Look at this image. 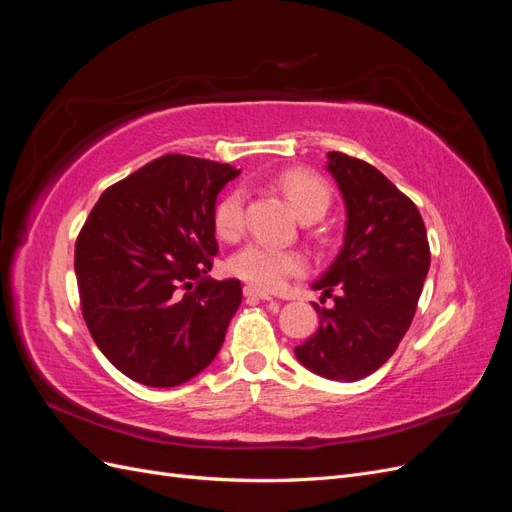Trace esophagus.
I'll use <instances>...</instances> for the list:
<instances>
[{
  "instance_id": "34e87169",
  "label": "esophagus",
  "mask_w": 512,
  "mask_h": 512,
  "mask_svg": "<svg viewBox=\"0 0 512 512\" xmlns=\"http://www.w3.org/2000/svg\"><path fill=\"white\" fill-rule=\"evenodd\" d=\"M243 294L247 299H260V301H273V297L269 292H265V290H260V288H256V286H245L243 288Z\"/></svg>"
}]
</instances>
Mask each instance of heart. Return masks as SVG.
<instances>
[{"instance_id": "b5f03b06", "label": "heart", "mask_w": 512, "mask_h": 512, "mask_svg": "<svg viewBox=\"0 0 512 512\" xmlns=\"http://www.w3.org/2000/svg\"><path fill=\"white\" fill-rule=\"evenodd\" d=\"M275 185L282 190L294 213L301 220H318L331 205V188L320 175L305 168H288L277 175ZM213 226L222 239H237L245 226V194L230 188L220 196L213 209ZM307 267L305 256L294 250H282L271 243L254 241L230 258V271L241 280L262 290H280L290 277L301 275Z\"/></svg>"}]
</instances>
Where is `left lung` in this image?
Segmentation results:
<instances>
[{"instance_id": "left-lung-1", "label": "left lung", "mask_w": 512, "mask_h": 512, "mask_svg": "<svg viewBox=\"0 0 512 512\" xmlns=\"http://www.w3.org/2000/svg\"><path fill=\"white\" fill-rule=\"evenodd\" d=\"M327 168L348 222L342 252L314 290L335 305L314 303L318 329L294 354L318 376L352 382L389 361L408 333L431 254L421 213L378 168L342 151L329 153Z\"/></svg>"}]
</instances>
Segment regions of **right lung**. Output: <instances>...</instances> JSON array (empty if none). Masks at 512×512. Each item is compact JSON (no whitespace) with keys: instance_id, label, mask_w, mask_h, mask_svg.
<instances>
[{"instance_id":"right-lung-1","label":"right lung","mask_w":512,"mask_h":512,"mask_svg":"<svg viewBox=\"0 0 512 512\" xmlns=\"http://www.w3.org/2000/svg\"><path fill=\"white\" fill-rule=\"evenodd\" d=\"M239 170L166 153L106 188L74 247L87 329L121 374L177 386L224 344L239 280L205 277L218 254L213 209Z\"/></svg>"}]
</instances>
